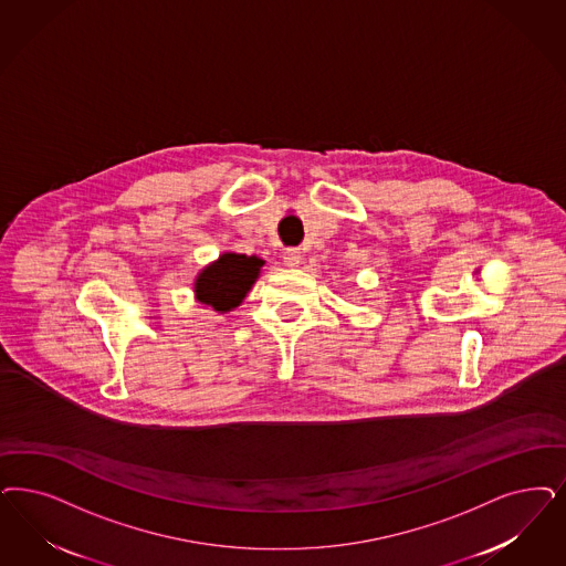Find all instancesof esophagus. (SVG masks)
I'll list each match as a JSON object with an SVG mask.
<instances>
[{"label":"esophagus","instance_id":"obj_1","mask_svg":"<svg viewBox=\"0 0 566 566\" xmlns=\"http://www.w3.org/2000/svg\"><path fill=\"white\" fill-rule=\"evenodd\" d=\"M282 256H284V263H286L289 268H298L301 261H303V254H301L298 249H286Z\"/></svg>","mask_w":566,"mask_h":566}]
</instances>
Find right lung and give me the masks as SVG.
<instances>
[{
	"instance_id": "right-lung-1",
	"label": "right lung",
	"mask_w": 566,
	"mask_h": 566,
	"mask_svg": "<svg viewBox=\"0 0 566 566\" xmlns=\"http://www.w3.org/2000/svg\"><path fill=\"white\" fill-rule=\"evenodd\" d=\"M263 259L247 254L223 253L198 273L195 282L196 301L217 313L235 310L259 277Z\"/></svg>"
}]
</instances>
